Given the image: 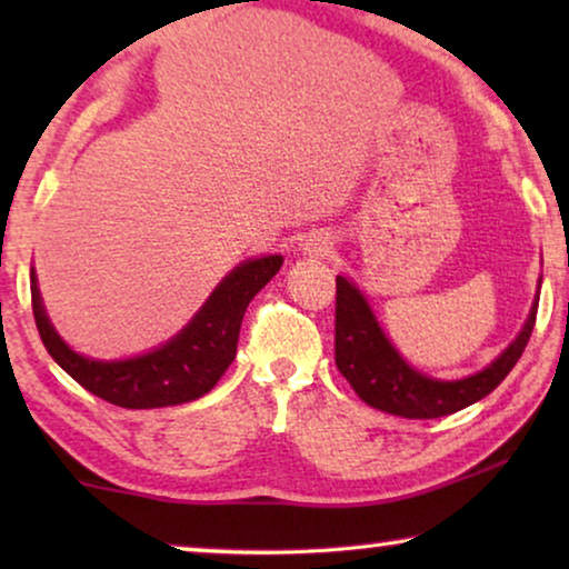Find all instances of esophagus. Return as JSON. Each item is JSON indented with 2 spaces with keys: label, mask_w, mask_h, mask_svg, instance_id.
I'll return each mask as SVG.
<instances>
[{
  "label": "esophagus",
  "mask_w": 569,
  "mask_h": 569,
  "mask_svg": "<svg viewBox=\"0 0 569 569\" xmlns=\"http://www.w3.org/2000/svg\"><path fill=\"white\" fill-rule=\"evenodd\" d=\"M302 251H306V253H326V251H329V240H326V238H310L308 240V243H302Z\"/></svg>",
  "instance_id": "34e87169"
}]
</instances>
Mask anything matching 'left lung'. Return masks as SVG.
<instances>
[{"label": "left lung", "instance_id": "obj_1", "mask_svg": "<svg viewBox=\"0 0 569 569\" xmlns=\"http://www.w3.org/2000/svg\"><path fill=\"white\" fill-rule=\"evenodd\" d=\"M541 290V279H539ZM539 292L523 329L485 370L458 380L430 378L411 368L380 329L370 302L352 279L337 277V368L372 409L407 419H438L477 403L516 368L531 339Z\"/></svg>", "mask_w": 569, "mask_h": 569}]
</instances>
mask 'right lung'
<instances>
[{"mask_svg":"<svg viewBox=\"0 0 569 569\" xmlns=\"http://www.w3.org/2000/svg\"><path fill=\"white\" fill-rule=\"evenodd\" d=\"M282 261V256L271 253L238 263L173 339L127 360H96L74 352L49 321L36 269H30L36 326L53 362L103 401L123 409L178 407L201 399L224 376L236 360L238 333L248 302L267 287Z\"/></svg>","mask_w":569,"mask_h":569,"instance_id":"add662e5","label":"right lung"}]
</instances>
